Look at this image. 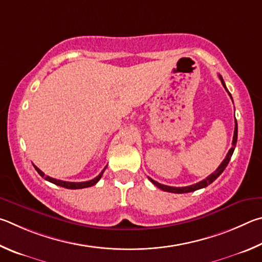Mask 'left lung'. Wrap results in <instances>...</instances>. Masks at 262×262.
Returning a JSON list of instances; mask_svg holds the SVG:
<instances>
[{"instance_id":"obj_1","label":"left lung","mask_w":262,"mask_h":262,"mask_svg":"<svg viewBox=\"0 0 262 262\" xmlns=\"http://www.w3.org/2000/svg\"><path fill=\"white\" fill-rule=\"evenodd\" d=\"M219 77H220V80H221V82H222V85L224 86V89H226V91L229 93V91H228V89L226 87V84H224V81H223V78H222L221 76H220V75H219ZM229 95H230V98H231V94H230V93H229ZM231 99H232V98H231ZM237 134H238V126H237V121H235V131H233L232 147H231L230 149H229V152H228V154H227L226 159L223 160L222 163L220 164L216 170H215L213 173H210V175H209L207 178H205L204 181L196 183V184H193V185L183 186V187H175V186H168V185L160 184V183L155 182L154 180H152V178H149V181L152 182L155 186H158L159 189H161V190L166 191V192H171V193H187V192H193V191H195V190H199V189H203V187L208 186L209 184H212V183H213L215 180H216V178H217L220 175H221L224 169L227 168L228 163H229V161H230V159H231V157H232L233 150H235V147H236V144H237Z\"/></svg>"}]
</instances>
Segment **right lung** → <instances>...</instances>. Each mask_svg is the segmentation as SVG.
Masks as SVG:
<instances>
[{"mask_svg": "<svg viewBox=\"0 0 262 262\" xmlns=\"http://www.w3.org/2000/svg\"><path fill=\"white\" fill-rule=\"evenodd\" d=\"M35 170L38 171L39 175L41 177L45 176V173L40 170V169L38 167H35ZM105 170V168L103 169L102 171H101L98 176H96L95 178H93V180L91 181H87V182H79V183H76V182H64V181H59V180H55V178L53 177H49V176H45V180L48 181L50 183H53V184L55 185H58V186H62V187H66V189H70V190H77V189H85V187H90V186H93L95 185L96 183H98L100 181V178L102 177L103 175V171Z\"/></svg>", "mask_w": 262, "mask_h": 262, "instance_id": "add662e5", "label": "right lung"}]
</instances>
